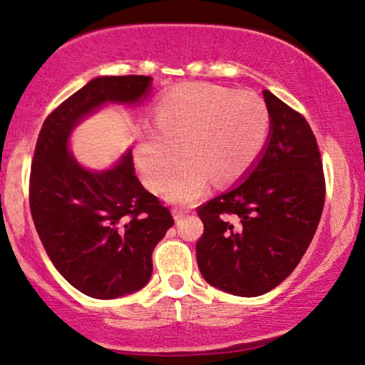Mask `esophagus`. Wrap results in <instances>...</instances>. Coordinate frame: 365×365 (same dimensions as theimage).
Returning a JSON list of instances; mask_svg holds the SVG:
<instances>
[{
  "instance_id": "esophagus-1",
  "label": "esophagus",
  "mask_w": 365,
  "mask_h": 365,
  "mask_svg": "<svg viewBox=\"0 0 365 365\" xmlns=\"http://www.w3.org/2000/svg\"><path fill=\"white\" fill-rule=\"evenodd\" d=\"M187 209H184V207H175V209H173V217L176 218V220H179V218H182L184 215L187 214Z\"/></svg>"
}]
</instances>
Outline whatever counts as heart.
<instances>
[{"mask_svg": "<svg viewBox=\"0 0 365 365\" xmlns=\"http://www.w3.org/2000/svg\"><path fill=\"white\" fill-rule=\"evenodd\" d=\"M271 115L257 94L187 83L158 99L151 128L138 133L135 163L151 190L163 189L180 159L187 163L163 190L171 202H190L217 184L243 176L267 142Z\"/></svg>", "mask_w": 365, "mask_h": 365, "instance_id": "b5f03b06", "label": "heart"}]
</instances>
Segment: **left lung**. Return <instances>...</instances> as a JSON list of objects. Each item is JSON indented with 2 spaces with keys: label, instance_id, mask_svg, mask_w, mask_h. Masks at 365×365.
<instances>
[{
  "label": "left lung",
  "instance_id": "obj_1",
  "mask_svg": "<svg viewBox=\"0 0 365 365\" xmlns=\"http://www.w3.org/2000/svg\"><path fill=\"white\" fill-rule=\"evenodd\" d=\"M271 130L245 179L200 205L202 277L223 292L257 297L282 282L310 245L324 205L322 155L300 112L264 89Z\"/></svg>",
  "mask_w": 365,
  "mask_h": 365
}]
</instances>
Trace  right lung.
<instances>
[{
    "label": "right lung",
    "mask_w": 365,
    "mask_h": 365,
    "mask_svg": "<svg viewBox=\"0 0 365 365\" xmlns=\"http://www.w3.org/2000/svg\"><path fill=\"white\" fill-rule=\"evenodd\" d=\"M150 89V76L94 78L50 112L34 151V225L57 271L93 299L145 287L153 272L151 253L175 220L140 184L130 151L110 170L89 171L73 158L68 138L101 106L142 103Z\"/></svg>",
    "instance_id": "right-lung-1"
}]
</instances>
